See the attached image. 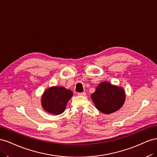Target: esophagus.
I'll list each match as a JSON object with an SVG mask.
<instances>
[{
  "label": "esophagus",
  "mask_w": 157,
  "mask_h": 157,
  "mask_svg": "<svg viewBox=\"0 0 157 157\" xmlns=\"http://www.w3.org/2000/svg\"><path fill=\"white\" fill-rule=\"evenodd\" d=\"M78 95H79V96H86V92L78 93Z\"/></svg>",
  "instance_id": "obj_1"
}]
</instances>
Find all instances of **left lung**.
I'll list each match as a JSON object with an SVG mask.
<instances>
[{
	"label": "left lung",
	"mask_w": 157,
	"mask_h": 157,
	"mask_svg": "<svg viewBox=\"0 0 157 157\" xmlns=\"http://www.w3.org/2000/svg\"><path fill=\"white\" fill-rule=\"evenodd\" d=\"M126 95L122 87L102 82L91 95L96 108L105 114H110L119 110L123 105Z\"/></svg>",
	"instance_id": "left-lung-1"
}]
</instances>
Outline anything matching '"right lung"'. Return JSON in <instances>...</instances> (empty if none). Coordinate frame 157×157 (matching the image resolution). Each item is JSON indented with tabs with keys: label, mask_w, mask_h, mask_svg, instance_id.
<instances>
[{
	"label": "right lung",
	"mask_w": 157,
	"mask_h": 157,
	"mask_svg": "<svg viewBox=\"0 0 157 157\" xmlns=\"http://www.w3.org/2000/svg\"><path fill=\"white\" fill-rule=\"evenodd\" d=\"M72 95L73 93L69 89L63 87H52L43 93L41 104L48 113L60 114L64 111L67 102Z\"/></svg>",
	"instance_id": "obj_1"
}]
</instances>
